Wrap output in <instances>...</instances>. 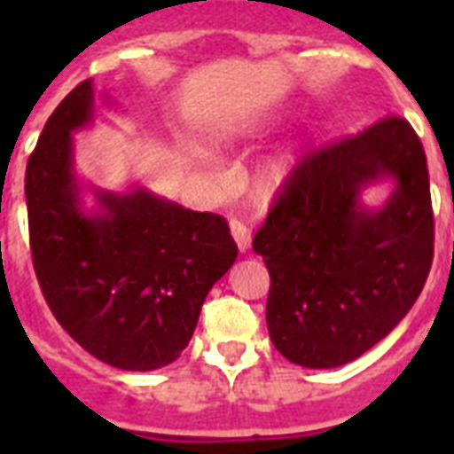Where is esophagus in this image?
I'll return each mask as SVG.
<instances>
[{"label": "esophagus", "mask_w": 454, "mask_h": 454, "mask_svg": "<svg viewBox=\"0 0 454 454\" xmlns=\"http://www.w3.org/2000/svg\"><path fill=\"white\" fill-rule=\"evenodd\" d=\"M231 235H233L238 249L247 252L249 245H252V231L247 228V223H242L240 219H231Z\"/></svg>", "instance_id": "34e87169"}]
</instances>
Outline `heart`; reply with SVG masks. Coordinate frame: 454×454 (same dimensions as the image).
I'll return each mask as SVG.
<instances>
[{
	"label": "heart",
	"instance_id": "b5f03b06",
	"mask_svg": "<svg viewBox=\"0 0 454 454\" xmlns=\"http://www.w3.org/2000/svg\"><path fill=\"white\" fill-rule=\"evenodd\" d=\"M294 167H297V160H294L292 155H287V153H285V155L273 157L270 162H266L262 174H259V188L266 192L278 191L280 185H285L287 181H290Z\"/></svg>",
	"mask_w": 454,
	"mask_h": 454
}]
</instances>
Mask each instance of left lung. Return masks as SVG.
I'll use <instances>...</instances> for the list:
<instances>
[{
  "label": "left lung",
  "mask_w": 454,
  "mask_h": 454,
  "mask_svg": "<svg viewBox=\"0 0 454 454\" xmlns=\"http://www.w3.org/2000/svg\"><path fill=\"white\" fill-rule=\"evenodd\" d=\"M394 177L387 205L359 192ZM269 269L266 325L294 365L351 363L387 337L422 292L434 262V209L422 141L388 115L309 153L252 242Z\"/></svg>",
  "instance_id": "left-lung-1"
}]
</instances>
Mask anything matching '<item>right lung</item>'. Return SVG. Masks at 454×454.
<instances>
[{
    "label": "right lung",
    "mask_w": 454,
    "mask_h": 454,
    "mask_svg": "<svg viewBox=\"0 0 454 454\" xmlns=\"http://www.w3.org/2000/svg\"><path fill=\"white\" fill-rule=\"evenodd\" d=\"M91 80L59 103L25 169L32 266L60 327L120 370L174 363L238 245L219 214L192 212L145 188L94 191L84 212L73 131L91 122Z\"/></svg>",
    "instance_id": "right-lung-1"
}]
</instances>
